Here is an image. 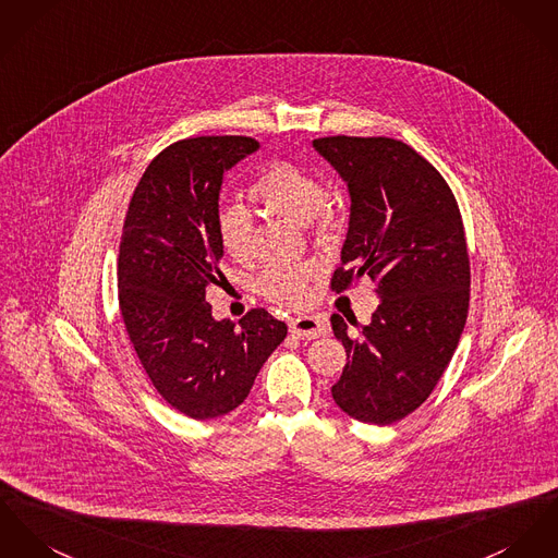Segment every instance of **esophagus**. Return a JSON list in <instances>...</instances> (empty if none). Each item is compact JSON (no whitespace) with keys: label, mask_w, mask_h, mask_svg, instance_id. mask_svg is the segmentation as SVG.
Returning a JSON list of instances; mask_svg holds the SVG:
<instances>
[{"label":"esophagus","mask_w":558,"mask_h":558,"mask_svg":"<svg viewBox=\"0 0 558 558\" xmlns=\"http://www.w3.org/2000/svg\"><path fill=\"white\" fill-rule=\"evenodd\" d=\"M291 333L301 340H316L329 333V325L320 316H298L291 320Z\"/></svg>","instance_id":"34e87169"}]
</instances>
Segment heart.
I'll list each match as a JSON object with an SVG mask.
<instances>
[{
  "mask_svg": "<svg viewBox=\"0 0 558 558\" xmlns=\"http://www.w3.org/2000/svg\"><path fill=\"white\" fill-rule=\"evenodd\" d=\"M251 195L271 215L298 225L312 218L323 231L340 227V216L325 206L327 191L323 182L295 163L276 161L258 173ZM216 233L222 251L235 260L253 255V216L240 204H222L216 213ZM314 276L310 265L271 267L260 276L258 289L267 300L280 305H301L307 300V282Z\"/></svg>",
  "mask_w": 558,
  "mask_h": 558,
  "instance_id": "1",
  "label": "heart"
}]
</instances>
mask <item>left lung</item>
<instances>
[{
	"label": "left lung",
	"mask_w": 558,
	"mask_h": 558,
	"mask_svg": "<svg viewBox=\"0 0 558 558\" xmlns=\"http://www.w3.org/2000/svg\"><path fill=\"white\" fill-rule=\"evenodd\" d=\"M312 146L350 195L345 269L331 289L369 276L383 300L359 338L331 316L348 354L331 395L348 416L385 427L429 397L461 340L470 310L463 220L441 173L399 140L336 135Z\"/></svg>",
	"instance_id": "1"
}]
</instances>
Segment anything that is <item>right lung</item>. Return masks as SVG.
Here are the masks:
<instances>
[{
  "mask_svg": "<svg viewBox=\"0 0 558 558\" xmlns=\"http://www.w3.org/2000/svg\"><path fill=\"white\" fill-rule=\"evenodd\" d=\"M257 150V140L242 135L175 142L146 168L123 225L119 303L129 340L159 395L195 421L235 410L287 338V325L263 307L235 329L206 301L222 278V175Z\"/></svg>",
  "mask_w": 558,
  "mask_h": 558,
  "instance_id": "1",
  "label": "right lung"
}]
</instances>
